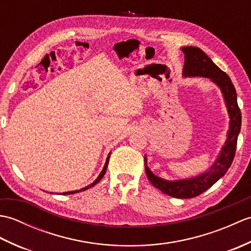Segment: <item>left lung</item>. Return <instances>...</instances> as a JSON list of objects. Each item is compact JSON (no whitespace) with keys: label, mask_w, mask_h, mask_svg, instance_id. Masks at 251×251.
<instances>
[{"label":"left lung","mask_w":251,"mask_h":251,"mask_svg":"<svg viewBox=\"0 0 251 251\" xmlns=\"http://www.w3.org/2000/svg\"><path fill=\"white\" fill-rule=\"evenodd\" d=\"M184 54V76H205L212 79L222 90L225 96L228 115H230V130L227 134L226 146L223 147L219 158L210 168L209 172L202 174L199 177L180 180L166 181L153 175L147 166L145 159L146 173L150 182L156 189L162 191L164 194L176 197V199H192L204 193L206 190L211 188L218 180L226 175L227 169L235 156L237 137L241 131L242 113L237 104V97L235 87L226 72L217 67L211 59L199 47L186 46L183 47ZM146 158V157H145Z\"/></svg>","instance_id":"1"}]
</instances>
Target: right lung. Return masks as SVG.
Segmentation results:
<instances>
[{"label": "right lung", "mask_w": 251, "mask_h": 251, "mask_svg": "<svg viewBox=\"0 0 251 251\" xmlns=\"http://www.w3.org/2000/svg\"><path fill=\"white\" fill-rule=\"evenodd\" d=\"M109 158H110V154L108 155V158H106V162H105V165H104V167H103V169H102V172H101V174L99 175V177L96 179L94 182L90 184V185H88V186H86V188H84V189H82V190H78V191H72V192H66V193H63V195H67V194H73V193H77V192H81V191H84V190H87L88 188H92L93 185H95V184H97L99 181L102 179V177L104 176V174H105V170H106V167H108V163H109Z\"/></svg>", "instance_id": "add662e5"}]
</instances>
